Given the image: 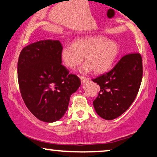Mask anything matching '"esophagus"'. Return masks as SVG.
Masks as SVG:
<instances>
[{"mask_svg": "<svg viewBox=\"0 0 157 157\" xmlns=\"http://www.w3.org/2000/svg\"><path fill=\"white\" fill-rule=\"evenodd\" d=\"M79 78H80L81 82H82V83H84V82H86V81L89 80L88 78H86V77L82 76V75H79Z\"/></svg>", "mask_w": 157, "mask_h": 157, "instance_id": "1", "label": "esophagus"}]
</instances>
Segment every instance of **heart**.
<instances>
[{"mask_svg": "<svg viewBox=\"0 0 157 157\" xmlns=\"http://www.w3.org/2000/svg\"><path fill=\"white\" fill-rule=\"evenodd\" d=\"M119 47L115 41L103 36H88L76 40L73 45L67 44L61 51L62 61L65 66L74 69L84 60L83 72L93 69L96 73L107 71L119 55Z\"/></svg>", "mask_w": 157, "mask_h": 157, "instance_id": "obj_1", "label": "heart"}]
</instances>
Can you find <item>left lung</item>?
Returning <instances> with one entry per match:
<instances>
[{"instance_id": "8db88e82", "label": "left lung", "mask_w": 157, "mask_h": 157, "mask_svg": "<svg viewBox=\"0 0 157 157\" xmlns=\"http://www.w3.org/2000/svg\"><path fill=\"white\" fill-rule=\"evenodd\" d=\"M142 78V57L132 53L123 56L108 73L92 79L100 87L93 101L97 113L112 120L124 113L134 102Z\"/></svg>"}]
</instances>
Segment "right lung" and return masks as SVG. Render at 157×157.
<instances>
[{
  "mask_svg": "<svg viewBox=\"0 0 157 157\" xmlns=\"http://www.w3.org/2000/svg\"><path fill=\"white\" fill-rule=\"evenodd\" d=\"M62 49L59 40H40L25 46L19 56L21 95L30 111L45 122L63 117L71 95L81 85L78 77L62 64Z\"/></svg>",
  "mask_w": 157,
  "mask_h": 157,
  "instance_id": "obj_1",
  "label": "right lung"
}]
</instances>
